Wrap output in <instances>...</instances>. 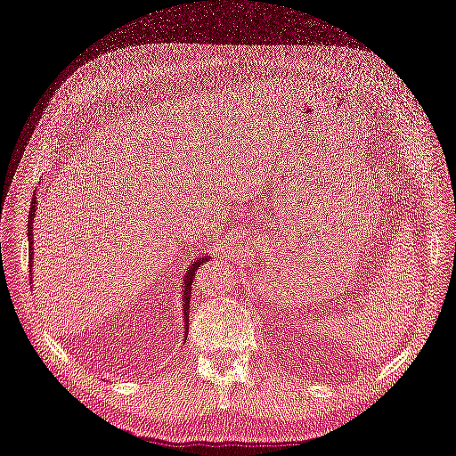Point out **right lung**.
<instances>
[{"label":"right lung","mask_w":456,"mask_h":456,"mask_svg":"<svg viewBox=\"0 0 456 456\" xmlns=\"http://www.w3.org/2000/svg\"><path fill=\"white\" fill-rule=\"evenodd\" d=\"M36 209H37V203H36V194L30 205V216H28V256H30V268H32V262H34V216H36ZM205 260H209V256H200L198 260H194V265H190L186 275L183 278V310H184V329L188 333V317H190V297H191V281L196 278V272L198 268L203 265ZM184 333V337H186Z\"/></svg>","instance_id":"1"}]
</instances>
